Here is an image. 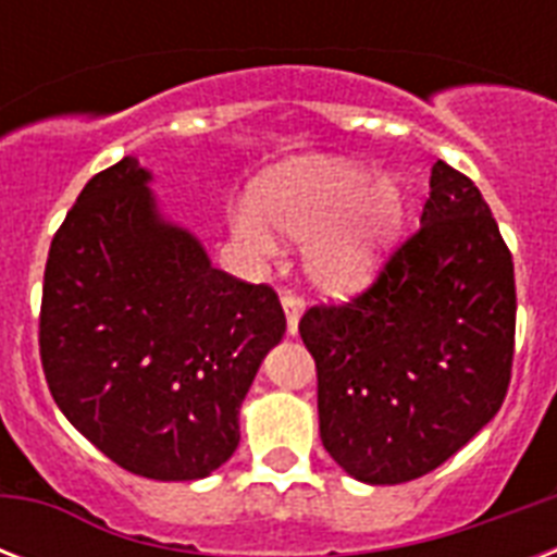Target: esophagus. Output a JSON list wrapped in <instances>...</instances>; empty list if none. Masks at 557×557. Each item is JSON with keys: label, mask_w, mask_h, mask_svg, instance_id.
Returning <instances> with one entry per match:
<instances>
[{"label": "esophagus", "mask_w": 557, "mask_h": 557, "mask_svg": "<svg viewBox=\"0 0 557 557\" xmlns=\"http://www.w3.org/2000/svg\"><path fill=\"white\" fill-rule=\"evenodd\" d=\"M283 312H286L288 335H295L297 321H300V314H304V300H300V295H295V292H283Z\"/></svg>", "instance_id": "obj_1"}]
</instances>
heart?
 I'll return each instance as SVG.
<instances>
[{
    "instance_id": "obj_1",
    "label": "heart",
    "mask_w": 557,
    "mask_h": 557,
    "mask_svg": "<svg viewBox=\"0 0 557 557\" xmlns=\"http://www.w3.org/2000/svg\"><path fill=\"white\" fill-rule=\"evenodd\" d=\"M231 222L260 251L274 248L269 227L297 243L309 239V277L326 292H352L375 274L401 225V193L347 161H300L262 178L253 208L239 205Z\"/></svg>"
}]
</instances>
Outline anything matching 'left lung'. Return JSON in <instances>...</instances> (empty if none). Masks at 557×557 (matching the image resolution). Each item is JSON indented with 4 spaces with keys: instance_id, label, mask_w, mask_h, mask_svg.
Instances as JSON below:
<instances>
[{
    "instance_id": "1",
    "label": "left lung",
    "mask_w": 557,
    "mask_h": 557,
    "mask_svg": "<svg viewBox=\"0 0 557 557\" xmlns=\"http://www.w3.org/2000/svg\"><path fill=\"white\" fill-rule=\"evenodd\" d=\"M515 312V262L492 210L471 178L436 161L422 225L379 277L300 318L323 448L372 485L440 468L500 410Z\"/></svg>"
}]
</instances>
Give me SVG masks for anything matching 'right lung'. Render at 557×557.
<instances>
[{
    "instance_id": "add662e5",
    "label": "right lung",
    "mask_w": 557,
    "mask_h": 557,
    "mask_svg": "<svg viewBox=\"0 0 557 557\" xmlns=\"http://www.w3.org/2000/svg\"><path fill=\"white\" fill-rule=\"evenodd\" d=\"M135 159L100 170L57 227L39 361L63 416L147 480H199L239 445V405L286 332L269 283L210 265L161 219Z\"/></svg>"
}]
</instances>
